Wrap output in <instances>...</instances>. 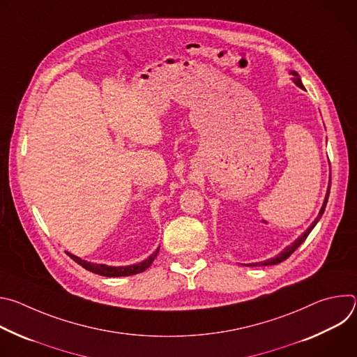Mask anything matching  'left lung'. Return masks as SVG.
I'll return each mask as SVG.
<instances>
[{"label":"left lung","mask_w":357,"mask_h":357,"mask_svg":"<svg viewBox=\"0 0 357 357\" xmlns=\"http://www.w3.org/2000/svg\"><path fill=\"white\" fill-rule=\"evenodd\" d=\"M291 75L294 76V83L298 86V87H301V89H303V84H302V82H301V79H299V76H298V73L296 72H291ZM329 192H331V178H329V186H328V192H326V196H325V200H324V205H322V208H321V211H319V215L317 216V219L312 222V225L307 229V231H305L302 236H299L291 245H288V247H285L278 256H275V257H273V259H270V260H266V261H261V263H252V264H245V266H250V267H257V266H274V264H278V263H282L284 260H287L291 254L305 241V238L308 237V234L312 231V229L317 226V223L319 222V219L322 218V215H324V212H325V208H326V203H328V197H329Z\"/></svg>","instance_id":"1"}]
</instances>
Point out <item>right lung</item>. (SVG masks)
I'll list each match as a JSON object with an SVG mask.
<instances>
[{
	"label": "right lung",
	"mask_w": 357,
	"mask_h": 357,
	"mask_svg": "<svg viewBox=\"0 0 357 357\" xmlns=\"http://www.w3.org/2000/svg\"><path fill=\"white\" fill-rule=\"evenodd\" d=\"M158 251H160V248H157V251L152 252L146 260H144L138 264L127 266V267H110V266H106V264H94V263H89L86 260H82V259L73 256V254H70V252H68V254L73 261H76L79 266H82L83 268L91 271L94 274L103 275V277H127V275H134V274L145 271L152 264V261L155 260V257L158 256Z\"/></svg>",
	"instance_id": "right-lung-1"
}]
</instances>
